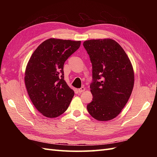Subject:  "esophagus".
<instances>
[{
    "label": "esophagus",
    "mask_w": 157,
    "mask_h": 157,
    "mask_svg": "<svg viewBox=\"0 0 157 157\" xmlns=\"http://www.w3.org/2000/svg\"><path fill=\"white\" fill-rule=\"evenodd\" d=\"M86 90V88H84V87H82L81 88H79V89H78V92H84Z\"/></svg>",
    "instance_id": "34e87169"
}]
</instances>
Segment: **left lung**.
I'll use <instances>...</instances> for the list:
<instances>
[{"mask_svg":"<svg viewBox=\"0 0 157 157\" xmlns=\"http://www.w3.org/2000/svg\"><path fill=\"white\" fill-rule=\"evenodd\" d=\"M84 48L92 65L90 86L92 101L88 111L98 121L115 118L128 102L134 84L132 65L124 50L114 40H90Z\"/></svg>","mask_w":157,"mask_h":157,"instance_id":"left-lung-1","label":"left lung"}]
</instances>
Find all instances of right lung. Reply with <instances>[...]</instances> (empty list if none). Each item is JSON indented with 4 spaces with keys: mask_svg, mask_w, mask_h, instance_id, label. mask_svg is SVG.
<instances>
[{
    "mask_svg": "<svg viewBox=\"0 0 157 157\" xmlns=\"http://www.w3.org/2000/svg\"><path fill=\"white\" fill-rule=\"evenodd\" d=\"M81 41L49 38L33 52L26 66L25 84L31 101L48 118L65 113L74 91L64 80L63 65L78 50Z\"/></svg>",
    "mask_w": 157,
    "mask_h": 157,
    "instance_id": "1",
    "label": "right lung"
}]
</instances>
